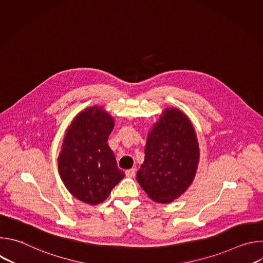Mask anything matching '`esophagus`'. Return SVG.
I'll return each instance as SVG.
<instances>
[{
    "mask_svg": "<svg viewBox=\"0 0 263 263\" xmlns=\"http://www.w3.org/2000/svg\"><path fill=\"white\" fill-rule=\"evenodd\" d=\"M135 174H136V170H135V168H130V170L126 171V176H127V177H129V178L134 177V176H135Z\"/></svg>",
    "mask_w": 263,
    "mask_h": 263,
    "instance_id": "34e87169",
    "label": "esophagus"
}]
</instances>
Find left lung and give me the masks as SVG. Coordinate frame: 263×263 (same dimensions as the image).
I'll list each match as a JSON object with an SVG mask.
<instances>
[{"label":"left lung","mask_w":263,"mask_h":263,"mask_svg":"<svg viewBox=\"0 0 263 263\" xmlns=\"http://www.w3.org/2000/svg\"><path fill=\"white\" fill-rule=\"evenodd\" d=\"M199 157L191 121L179 109L167 108L147 135L144 161L136 180L149 199L171 203L189 189Z\"/></svg>","instance_id":"left-lung-1"}]
</instances>
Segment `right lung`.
I'll use <instances>...</instances> for the list:
<instances>
[{
    "label": "right lung",
    "mask_w": 263,
    "mask_h": 263,
    "mask_svg": "<svg viewBox=\"0 0 263 263\" xmlns=\"http://www.w3.org/2000/svg\"><path fill=\"white\" fill-rule=\"evenodd\" d=\"M114 126L107 112L89 107L74 118L63 139L58 157L60 177L74 198L89 205L106 200L125 177L107 142Z\"/></svg>",
    "instance_id": "add662e5"
}]
</instances>
